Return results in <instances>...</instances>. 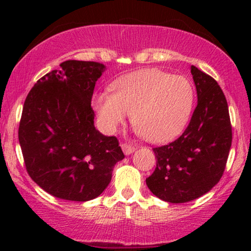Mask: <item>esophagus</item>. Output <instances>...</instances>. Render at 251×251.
Masks as SVG:
<instances>
[{
    "instance_id": "34e87169",
    "label": "esophagus",
    "mask_w": 251,
    "mask_h": 251,
    "mask_svg": "<svg viewBox=\"0 0 251 251\" xmlns=\"http://www.w3.org/2000/svg\"><path fill=\"white\" fill-rule=\"evenodd\" d=\"M121 147H122V151L125 152L126 155H129V154H131L135 152V146L130 145V144H126V143H122L121 144Z\"/></svg>"
}]
</instances>
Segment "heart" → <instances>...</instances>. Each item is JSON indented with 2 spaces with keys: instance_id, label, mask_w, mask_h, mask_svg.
Listing matches in <instances>:
<instances>
[{
  "instance_id": "obj_1",
  "label": "heart",
  "mask_w": 251,
  "mask_h": 251,
  "mask_svg": "<svg viewBox=\"0 0 251 251\" xmlns=\"http://www.w3.org/2000/svg\"><path fill=\"white\" fill-rule=\"evenodd\" d=\"M114 92L95 96V109L106 131L113 132L131 113L138 131L152 143H163L183 131L194 102L191 82L160 70L131 74L113 85Z\"/></svg>"
}]
</instances>
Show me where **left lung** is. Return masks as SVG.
<instances>
[{
    "label": "left lung",
    "mask_w": 251,
    "mask_h": 251,
    "mask_svg": "<svg viewBox=\"0 0 251 251\" xmlns=\"http://www.w3.org/2000/svg\"><path fill=\"white\" fill-rule=\"evenodd\" d=\"M191 73L198 105L179 138L154 147L156 168L146 185L161 200L184 203L208 193L221 180L232 145L225 95L217 81L195 66Z\"/></svg>",
    "instance_id": "1"
}]
</instances>
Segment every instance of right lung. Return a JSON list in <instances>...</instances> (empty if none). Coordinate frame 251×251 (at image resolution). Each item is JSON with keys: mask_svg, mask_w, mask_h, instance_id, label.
<instances>
[{"mask_svg": "<svg viewBox=\"0 0 251 251\" xmlns=\"http://www.w3.org/2000/svg\"><path fill=\"white\" fill-rule=\"evenodd\" d=\"M40 78L27 95L18 137L29 177L53 197L89 201L100 195L125 157L115 136L95 128V61L67 60Z\"/></svg>", "mask_w": 251, "mask_h": 251, "instance_id": "obj_1", "label": "right lung"}]
</instances>
